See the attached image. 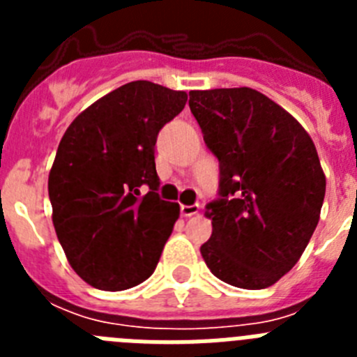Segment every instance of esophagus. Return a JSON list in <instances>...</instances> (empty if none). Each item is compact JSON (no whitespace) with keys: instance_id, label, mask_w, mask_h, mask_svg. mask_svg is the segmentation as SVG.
<instances>
[{"instance_id":"34e87169","label":"esophagus","mask_w":357,"mask_h":357,"mask_svg":"<svg viewBox=\"0 0 357 357\" xmlns=\"http://www.w3.org/2000/svg\"><path fill=\"white\" fill-rule=\"evenodd\" d=\"M198 211H200V206H198V204H193V206H182L181 207L182 216H185V218L195 216V214H198Z\"/></svg>"}]
</instances>
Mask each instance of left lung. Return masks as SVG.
<instances>
[{
  "label": "left lung",
  "instance_id": "8db88e82",
  "mask_svg": "<svg viewBox=\"0 0 357 357\" xmlns=\"http://www.w3.org/2000/svg\"><path fill=\"white\" fill-rule=\"evenodd\" d=\"M189 109L220 160V198L200 248L220 280L275 284L301 259L320 220L326 175L305 128L250 87L191 91Z\"/></svg>",
  "mask_w": 357,
  "mask_h": 357
}]
</instances>
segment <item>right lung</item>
<instances>
[{"mask_svg":"<svg viewBox=\"0 0 357 357\" xmlns=\"http://www.w3.org/2000/svg\"><path fill=\"white\" fill-rule=\"evenodd\" d=\"M188 102L137 80L82 110L62 135L48 193L56 238L89 286L121 291L153 273L181 206L157 195L155 141Z\"/></svg>","mask_w":357,"mask_h":357,"instance_id":"obj_1","label":"right lung"}]
</instances>
